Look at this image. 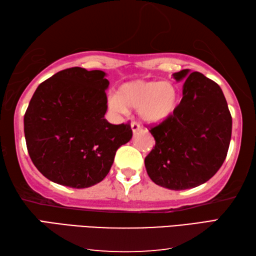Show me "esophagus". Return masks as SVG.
Wrapping results in <instances>:
<instances>
[{
    "instance_id": "esophagus-1",
    "label": "esophagus",
    "mask_w": 256,
    "mask_h": 256,
    "mask_svg": "<svg viewBox=\"0 0 256 256\" xmlns=\"http://www.w3.org/2000/svg\"><path fill=\"white\" fill-rule=\"evenodd\" d=\"M130 126H132V130L134 134L138 132L139 130H140V126H139L137 122H132V124H130Z\"/></svg>"
}]
</instances>
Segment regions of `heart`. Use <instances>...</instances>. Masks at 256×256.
<instances>
[{
	"label": "heart",
	"mask_w": 256,
	"mask_h": 256,
	"mask_svg": "<svg viewBox=\"0 0 256 256\" xmlns=\"http://www.w3.org/2000/svg\"><path fill=\"white\" fill-rule=\"evenodd\" d=\"M179 102L176 87L170 82L132 80L120 85L117 95L108 97V108L117 114L128 109L138 110V116L149 126L160 124L174 116Z\"/></svg>",
	"instance_id": "1"
}]
</instances>
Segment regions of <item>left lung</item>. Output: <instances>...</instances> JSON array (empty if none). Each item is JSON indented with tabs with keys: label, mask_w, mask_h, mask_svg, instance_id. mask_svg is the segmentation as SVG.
<instances>
[{
	"label": "left lung",
	"mask_w": 256,
	"mask_h": 256,
	"mask_svg": "<svg viewBox=\"0 0 256 256\" xmlns=\"http://www.w3.org/2000/svg\"><path fill=\"white\" fill-rule=\"evenodd\" d=\"M184 80L174 116L150 129L154 148L144 159L156 184L170 190L199 186L214 176L226 160L232 117L216 82L190 70L172 74Z\"/></svg>",
	"instance_id": "8db88e82"
}]
</instances>
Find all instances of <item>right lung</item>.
Wrapping results in <instances>:
<instances>
[{
    "label": "right lung",
    "instance_id": "1",
    "mask_svg": "<svg viewBox=\"0 0 256 256\" xmlns=\"http://www.w3.org/2000/svg\"><path fill=\"white\" fill-rule=\"evenodd\" d=\"M109 82L102 70L72 67L35 90L24 116L30 159L60 186L84 189L108 174L114 154L132 137L129 124L105 119Z\"/></svg>",
    "mask_w": 256,
    "mask_h": 256
}]
</instances>
